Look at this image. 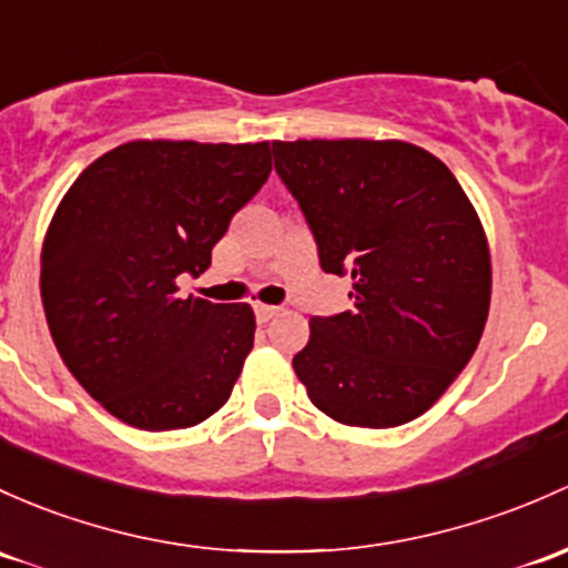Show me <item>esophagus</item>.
<instances>
[{"instance_id":"34e87169","label":"esophagus","mask_w":568,"mask_h":568,"mask_svg":"<svg viewBox=\"0 0 568 568\" xmlns=\"http://www.w3.org/2000/svg\"><path fill=\"white\" fill-rule=\"evenodd\" d=\"M277 313H280V307H274V304H255V318H258L261 324L272 321Z\"/></svg>"}]
</instances>
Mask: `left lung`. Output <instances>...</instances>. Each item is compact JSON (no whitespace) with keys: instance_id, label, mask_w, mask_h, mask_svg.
Wrapping results in <instances>:
<instances>
[{"instance_id":"left-lung-1","label":"left lung","mask_w":568,"mask_h":568,"mask_svg":"<svg viewBox=\"0 0 568 568\" xmlns=\"http://www.w3.org/2000/svg\"><path fill=\"white\" fill-rule=\"evenodd\" d=\"M324 272L354 310L310 321L294 369L348 427H397L438 403L474 356L493 294L479 214L427 149L405 141H274Z\"/></svg>"}]
</instances>
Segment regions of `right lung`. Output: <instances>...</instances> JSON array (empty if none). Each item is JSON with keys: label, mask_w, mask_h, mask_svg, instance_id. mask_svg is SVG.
<instances>
[{"label": "right lung", "mask_w": 568, "mask_h": 568, "mask_svg": "<svg viewBox=\"0 0 568 568\" xmlns=\"http://www.w3.org/2000/svg\"><path fill=\"white\" fill-rule=\"evenodd\" d=\"M272 171L261 143L130 141L59 201L40 253V296L59 356L130 427H195L229 403L253 351L250 304L179 300L231 217Z\"/></svg>", "instance_id": "obj_1"}]
</instances>
